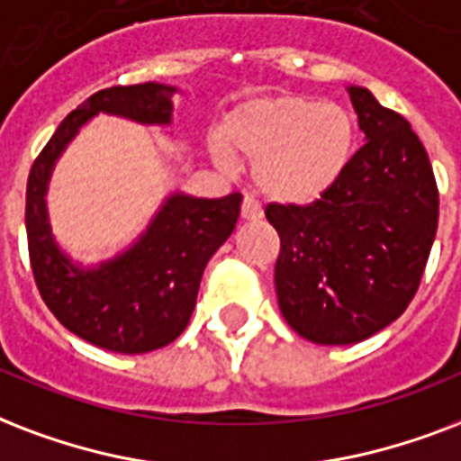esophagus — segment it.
I'll return each instance as SVG.
<instances>
[{
    "mask_svg": "<svg viewBox=\"0 0 461 461\" xmlns=\"http://www.w3.org/2000/svg\"><path fill=\"white\" fill-rule=\"evenodd\" d=\"M240 219L242 221H259L262 219V209L252 202L249 197L242 199V206H240Z\"/></svg>",
    "mask_w": 461,
    "mask_h": 461,
    "instance_id": "obj_1",
    "label": "esophagus"
}]
</instances>
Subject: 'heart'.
I'll use <instances>...</instances> for the list:
<instances>
[{
    "mask_svg": "<svg viewBox=\"0 0 461 461\" xmlns=\"http://www.w3.org/2000/svg\"><path fill=\"white\" fill-rule=\"evenodd\" d=\"M356 120L344 105L315 95L276 94L249 98L223 120L213 158L249 166L255 190L267 202L303 206L330 192L356 153Z\"/></svg>",
    "mask_w": 461,
    "mask_h": 461,
    "instance_id": "heart-1",
    "label": "heart"
}]
</instances>
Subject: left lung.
I'll return each instance as SVG.
<instances>
[{
  "instance_id": "8db88e82",
  "label": "left lung",
  "mask_w": 461,
  "mask_h": 461,
  "mask_svg": "<svg viewBox=\"0 0 461 461\" xmlns=\"http://www.w3.org/2000/svg\"><path fill=\"white\" fill-rule=\"evenodd\" d=\"M366 144L308 206L269 204L281 252V315L312 344L341 346L392 324L420 284L438 230L433 167L411 124L348 86Z\"/></svg>"
}]
</instances>
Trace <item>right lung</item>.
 <instances>
[{
	"mask_svg": "<svg viewBox=\"0 0 461 461\" xmlns=\"http://www.w3.org/2000/svg\"><path fill=\"white\" fill-rule=\"evenodd\" d=\"M175 94V86L156 81L103 88L64 117L28 175V252L42 301L71 334L115 353L156 351L185 331L206 262L238 223L242 194L204 199L173 192L130 248L86 267L74 262L52 235L50 177L88 120L103 113L167 127Z\"/></svg>",
	"mask_w": 461,
	"mask_h": 461,
	"instance_id": "add662e5",
	"label": "right lung"
}]
</instances>
